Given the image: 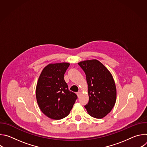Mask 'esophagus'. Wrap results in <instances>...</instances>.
I'll return each instance as SVG.
<instances>
[{
    "instance_id": "1",
    "label": "esophagus",
    "mask_w": 147,
    "mask_h": 147,
    "mask_svg": "<svg viewBox=\"0 0 147 147\" xmlns=\"http://www.w3.org/2000/svg\"><path fill=\"white\" fill-rule=\"evenodd\" d=\"M77 96L79 97L80 96V95H81V92H77Z\"/></svg>"
}]
</instances>
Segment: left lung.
<instances>
[{
    "label": "left lung",
    "instance_id": "left-lung-1",
    "mask_svg": "<svg viewBox=\"0 0 147 147\" xmlns=\"http://www.w3.org/2000/svg\"><path fill=\"white\" fill-rule=\"evenodd\" d=\"M88 84V103L84 106L88 114L102 119L113 109L116 100V88L113 76L102 63L96 59L79 62Z\"/></svg>",
    "mask_w": 147,
    "mask_h": 147
}]
</instances>
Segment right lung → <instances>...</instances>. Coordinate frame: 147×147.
<instances>
[{
    "mask_svg": "<svg viewBox=\"0 0 147 147\" xmlns=\"http://www.w3.org/2000/svg\"><path fill=\"white\" fill-rule=\"evenodd\" d=\"M69 63H51L42 71L36 87V98L38 106L48 117L60 120L70 113L77 95L69 91L64 80V74Z\"/></svg>",
    "mask_w": 147,
    "mask_h": 147,
    "instance_id": "right-lung-1",
    "label": "right lung"
}]
</instances>
